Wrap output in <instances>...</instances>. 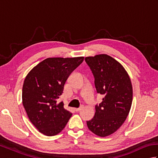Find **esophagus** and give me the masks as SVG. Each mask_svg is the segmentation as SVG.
<instances>
[{
    "mask_svg": "<svg viewBox=\"0 0 158 158\" xmlns=\"http://www.w3.org/2000/svg\"><path fill=\"white\" fill-rule=\"evenodd\" d=\"M82 108H83V106H81L79 107V108H75V110L76 112H78V111H79V110H81Z\"/></svg>",
    "mask_w": 158,
    "mask_h": 158,
    "instance_id": "esophagus-1",
    "label": "esophagus"
}]
</instances>
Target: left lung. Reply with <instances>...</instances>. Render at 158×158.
<instances>
[{
	"label": "left lung",
	"instance_id": "left-lung-1",
	"mask_svg": "<svg viewBox=\"0 0 158 158\" xmlns=\"http://www.w3.org/2000/svg\"><path fill=\"white\" fill-rule=\"evenodd\" d=\"M85 60L94 77L96 92L104 96L87 125L97 136L105 137L118 130L128 115L132 85L125 69L112 57L100 54L86 57Z\"/></svg>",
	"mask_w": 158,
	"mask_h": 158
}]
</instances>
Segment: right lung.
I'll return each mask as SVG.
<instances>
[{"instance_id":"1","label":"right lung","mask_w":158,"mask_h":158,"mask_svg":"<svg viewBox=\"0 0 158 158\" xmlns=\"http://www.w3.org/2000/svg\"><path fill=\"white\" fill-rule=\"evenodd\" d=\"M83 59L84 57L47 58L26 77L22 88L23 105L30 121L44 135H58L72 116L58 99L69 75Z\"/></svg>"}]
</instances>
